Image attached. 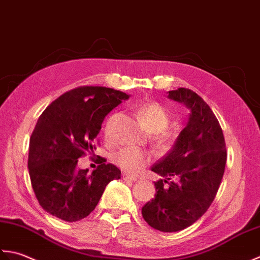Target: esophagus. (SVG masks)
<instances>
[{"mask_svg":"<svg viewBox=\"0 0 260 260\" xmlns=\"http://www.w3.org/2000/svg\"><path fill=\"white\" fill-rule=\"evenodd\" d=\"M123 179L125 182H136V181H138V178L134 177V176H124Z\"/></svg>","mask_w":260,"mask_h":260,"instance_id":"1","label":"esophagus"}]
</instances>
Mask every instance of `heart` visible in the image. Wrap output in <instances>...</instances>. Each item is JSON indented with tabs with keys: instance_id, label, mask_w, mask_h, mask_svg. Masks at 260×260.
Returning a JSON list of instances; mask_svg holds the SVG:
<instances>
[{
	"instance_id": "obj_1",
	"label": "heart",
	"mask_w": 260,
	"mask_h": 260,
	"mask_svg": "<svg viewBox=\"0 0 260 260\" xmlns=\"http://www.w3.org/2000/svg\"><path fill=\"white\" fill-rule=\"evenodd\" d=\"M138 115L142 123L153 132L164 130L169 122V115L166 109L156 102L142 104L138 110ZM161 139L168 141V138L166 137H161ZM113 160L123 172L137 174L149 162L150 156L146 151L138 149V148L126 147L115 153Z\"/></svg>"
}]
</instances>
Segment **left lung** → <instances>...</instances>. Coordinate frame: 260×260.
I'll use <instances>...</instances> for the list:
<instances>
[{
    "label": "left lung",
    "mask_w": 260,
    "mask_h": 260,
    "mask_svg": "<svg viewBox=\"0 0 260 260\" xmlns=\"http://www.w3.org/2000/svg\"><path fill=\"white\" fill-rule=\"evenodd\" d=\"M167 93L189 110L188 119L171 151L151 167L162 179L155 182V198L141 213L153 229L176 232L198 221L213 202L226 150L219 121L202 98L184 87Z\"/></svg>",
    "instance_id": "8db88e82"
}]
</instances>
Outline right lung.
Segmentation results:
<instances>
[{
	"label": "right lung",
	"instance_id": "1",
	"mask_svg": "<svg viewBox=\"0 0 260 260\" xmlns=\"http://www.w3.org/2000/svg\"><path fill=\"white\" fill-rule=\"evenodd\" d=\"M130 95L102 86H82L60 95L39 116L30 138L28 168L42 209L67 222L91 213L105 186L121 171L101 158L96 169H78V158L94 141L111 111Z\"/></svg>",
	"mask_w": 260,
	"mask_h": 260
}]
</instances>
